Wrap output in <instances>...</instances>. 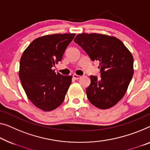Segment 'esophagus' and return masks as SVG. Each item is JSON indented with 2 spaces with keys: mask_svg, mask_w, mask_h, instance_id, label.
Returning <instances> with one entry per match:
<instances>
[{
  "mask_svg": "<svg viewBox=\"0 0 150 150\" xmlns=\"http://www.w3.org/2000/svg\"><path fill=\"white\" fill-rule=\"evenodd\" d=\"M73 77L75 79H80V78H81V76L80 75H76V74H73Z\"/></svg>",
  "mask_w": 150,
  "mask_h": 150,
  "instance_id": "esophagus-1",
  "label": "esophagus"
}]
</instances>
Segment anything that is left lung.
<instances>
[{
  "instance_id": "8db88e82",
  "label": "left lung",
  "mask_w": 150,
  "mask_h": 150,
  "mask_svg": "<svg viewBox=\"0 0 150 150\" xmlns=\"http://www.w3.org/2000/svg\"><path fill=\"white\" fill-rule=\"evenodd\" d=\"M74 42L92 61H99L100 77L91 75L87 97L93 106L110 108L126 93L133 75V58L120 40L99 33H79Z\"/></svg>"
}]
</instances>
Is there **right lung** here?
<instances>
[{
	"instance_id": "add662e5",
	"label": "right lung",
	"mask_w": 150,
	"mask_h": 150,
	"mask_svg": "<svg viewBox=\"0 0 150 150\" xmlns=\"http://www.w3.org/2000/svg\"><path fill=\"white\" fill-rule=\"evenodd\" d=\"M75 33L44 35L31 43L20 60L19 78L30 101L44 111L54 110L64 101L72 76L56 73L52 67L61 61Z\"/></svg>"
}]
</instances>
